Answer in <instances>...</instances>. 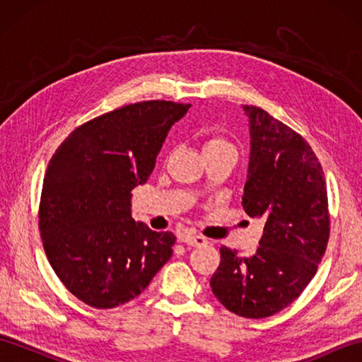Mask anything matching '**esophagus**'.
<instances>
[{
  "mask_svg": "<svg viewBox=\"0 0 362 362\" xmlns=\"http://www.w3.org/2000/svg\"><path fill=\"white\" fill-rule=\"evenodd\" d=\"M180 243H185L187 245H191V247H201V245L206 244V240L201 235H185L180 238Z\"/></svg>",
  "mask_w": 362,
  "mask_h": 362,
  "instance_id": "1",
  "label": "esophagus"
}]
</instances>
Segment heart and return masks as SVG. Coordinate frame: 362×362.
Instances as JSON below:
<instances>
[{
    "mask_svg": "<svg viewBox=\"0 0 362 362\" xmlns=\"http://www.w3.org/2000/svg\"><path fill=\"white\" fill-rule=\"evenodd\" d=\"M218 151H233L235 148L228 140H226L224 136L221 135H210L205 138L204 141V153L209 152H218Z\"/></svg>",
    "mask_w": 362,
    "mask_h": 362,
    "instance_id": "b5f03b06",
    "label": "heart"
}]
</instances>
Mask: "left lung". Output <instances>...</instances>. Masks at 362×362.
<instances>
[{
	"instance_id": "8db88e82",
	"label": "left lung",
	"mask_w": 362,
	"mask_h": 362,
	"mask_svg": "<svg viewBox=\"0 0 362 362\" xmlns=\"http://www.w3.org/2000/svg\"><path fill=\"white\" fill-rule=\"evenodd\" d=\"M243 206L264 222L257 253L243 258L222 245L210 286L241 317L263 319L286 308L316 275L329 238L325 174L305 138L257 105Z\"/></svg>"
}]
</instances>
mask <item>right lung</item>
<instances>
[{
    "instance_id": "add662e5",
    "label": "right lung",
    "mask_w": 362,
    "mask_h": 362,
    "mask_svg": "<svg viewBox=\"0 0 362 362\" xmlns=\"http://www.w3.org/2000/svg\"><path fill=\"white\" fill-rule=\"evenodd\" d=\"M188 109L160 99L122 105L76 127L52 153L38 228L54 272L86 305L127 303L171 258L174 233L135 222L130 197Z\"/></svg>"
}]
</instances>
